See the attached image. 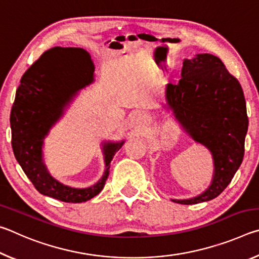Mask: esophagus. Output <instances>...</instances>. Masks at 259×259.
<instances>
[{
	"instance_id": "obj_1",
	"label": "esophagus",
	"mask_w": 259,
	"mask_h": 259,
	"mask_svg": "<svg viewBox=\"0 0 259 259\" xmlns=\"http://www.w3.org/2000/svg\"><path fill=\"white\" fill-rule=\"evenodd\" d=\"M134 122L137 125H142V124H145L148 122V116L146 115L145 113H142V112H138L135 114L134 116Z\"/></svg>"
}]
</instances>
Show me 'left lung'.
<instances>
[{
	"label": "left lung",
	"instance_id": "obj_1",
	"mask_svg": "<svg viewBox=\"0 0 259 259\" xmlns=\"http://www.w3.org/2000/svg\"><path fill=\"white\" fill-rule=\"evenodd\" d=\"M163 107L172 113L184 133L208 148L213 162L207 190L194 198L171 201L195 204L217 198L243 160L248 116L239 81L218 57L198 54L183 60L177 84H166Z\"/></svg>",
	"mask_w": 259,
	"mask_h": 259
}]
</instances>
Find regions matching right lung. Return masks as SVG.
I'll return each mask as SVG.
<instances>
[{"instance_id":"right-lung-1","label":"right lung","mask_w":259,"mask_h":259,"mask_svg":"<svg viewBox=\"0 0 259 259\" xmlns=\"http://www.w3.org/2000/svg\"><path fill=\"white\" fill-rule=\"evenodd\" d=\"M94 82V61L82 48H52L21 77L10 115L12 150L26 176L43 195L69 203L93 199L104 188L111 161L124 144V140L103 142L104 174L89 187L67 186L48 171L42 150L46 137L78 93Z\"/></svg>"}]
</instances>
